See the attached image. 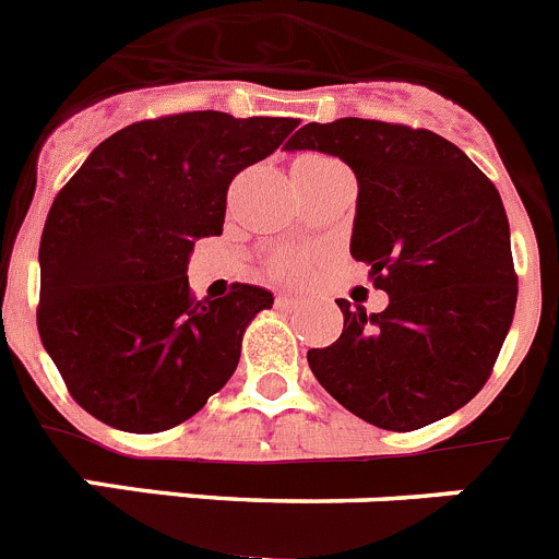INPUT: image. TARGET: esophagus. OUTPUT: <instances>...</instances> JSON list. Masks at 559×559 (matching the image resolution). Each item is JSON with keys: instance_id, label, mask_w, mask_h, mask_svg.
Returning a JSON list of instances; mask_svg holds the SVG:
<instances>
[{"instance_id": "1", "label": "esophagus", "mask_w": 559, "mask_h": 559, "mask_svg": "<svg viewBox=\"0 0 559 559\" xmlns=\"http://www.w3.org/2000/svg\"><path fill=\"white\" fill-rule=\"evenodd\" d=\"M275 306H281V309H295V306H298V298H292V295H278V298H275Z\"/></svg>"}]
</instances>
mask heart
Listing matches in <instances>:
<instances>
[{"mask_svg":"<svg viewBox=\"0 0 559 559\" xmlns=\"http://www.w3.org/2000/svg\"><path fill=\"white\" fill-rule=\"evenodd\" d=\"M275 275L281 278H298L309 270V255L306 253H281L273 264Z\"/></svg>","mask_w":559,"mask_h":559,"instance_id":"obj_1","label":"heart"}]
</instances>
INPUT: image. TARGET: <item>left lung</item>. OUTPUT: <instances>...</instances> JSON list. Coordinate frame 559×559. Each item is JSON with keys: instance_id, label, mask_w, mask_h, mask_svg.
<instances>
[{"instance_id": "8db88e82", "label": "left lung", "mask_w": 559, "mask_h": 559, "mask_svg": "<svg viewBox=\"0 0 559 559\" xmlns=\"http://www.w3.org/2000/svg\"><path fill=\"white\" fill-rule=\"evenodd\" d=\"M286 150L336 155L354 169L350 255L390 298L379 314L336 300L345 329L306 354L314 379L379 429L412 431L462 409L515 314L499 189L449 139L376 119L309 122Z\"/></svg>"}]
</instances>
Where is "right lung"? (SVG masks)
I'll use <instances>...</instances> for the list:
<instances>
[{
    "label": "right lung",
    "instance_id": "obj_1",
    "mask_svg": "<svg viewBox=\"0 0 559 559\" xmlns=\"http://www.w3.org/2000/svg\"><path fill=\"white\" fill-rule=\"evenodd\" d=\"M298 124L223 110L135 122L60 189L38 250V334L88 415L153 435L189 420L234 376L245 329L273 292L236 284L194 300L189 255L223 234L234 175Z\"/></svg>",
    "mask_w": 559,
    "mask_h": 559
}]
</instances>
